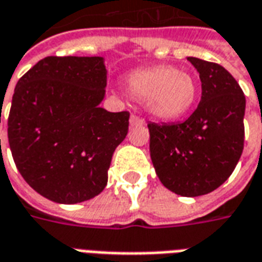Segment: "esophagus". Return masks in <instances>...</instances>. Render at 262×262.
I'll use <instances>...</instances> for the list:
<instances>
[{"label":"esophagus","mask_w":262,"mask_h":262,"mask_svg":"<svg viewBox=\"0 0 262 262\" xmlns=\"http://www.w3.org/2000/svg\"><path fill=\"white\" fill-rule=\"evenodd\" d=\"M144 124H145L144 118L138 117V116H135V114H133L131 118H129V125H131V127H139V125H144Z\"/></svg>","instance_id":"obj_1"}]
</instances>
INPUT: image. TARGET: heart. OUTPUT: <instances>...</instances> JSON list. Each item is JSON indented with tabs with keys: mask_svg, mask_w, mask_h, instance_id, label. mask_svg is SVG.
<instances>
[{
	"mask_svg": "<svg viewBox=\"0 0 262 262\" xmlns=\"http://www.w3.org/2000/svg\"><path fill=\"white\" fill-rule=\"evenodd\" d=\"M125 86L131 96L145 100V107L154 117L162 120L184 116L198 93L195 78L171 66L135 71L127 76Z\"/></svg>",
	"mask_w": 262,
	"mask_h": 262,
	"instance_id": "heart-1",
	"label": "heart"
}]
</instances>
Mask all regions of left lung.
Masks as SVG:
<instances>
[{
	"label": "left lung",
	"instance_id": "8db88e82",
	"mask_svg": "<svg viewBox=\"0 0 262 262\" xmlns=\"http://www.w3.org/2000/svg\"><path fill=\"white\" fill-rule=\"evenodd\" d=\"M200 74L201 102L183 123L148 124L150 159L162 184L198 196L228 180L244 146L246 97L222 66L187 57Z\"/></svg>",
	"mask_w": 262,
	"mask_h": 262
}]
</instances>
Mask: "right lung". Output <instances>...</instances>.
Listing matches in <instances>:
<instances>
[{
	"label": "right lung",
	"instance_id": "right-lung-1",
	"mask_svg": "<svg viewBox=\"0 0 262 262\" xmlns=\"http://www.w3.org/2000/svg\"><path fill=\"white\" fill-rule=\"evenodd\" d=\"M103 57H46L16 83L8 117L15 165L34 191L58 204L99 195L128 112L99 104L106 95ZM1 142V141H0Z\"/></svg>",
	"mask_w": 262,
	"mask_h": 262
}]
</instances>
